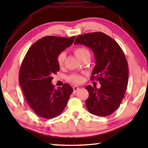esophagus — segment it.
<instances>
[{"label":"esophagus","mask_w":148,"mask_h":148,"mask_svg":"<svg viewBox=\"0 0 148 148\" xmlns=\"http://www.w3.org/2000/svg\"><path fill=\"white\" fill-rule=\"evenodd\" d=\"M79 89V88L77 86H74L73 87V90H74V92H77V91H78V90Z\"/></svg>","instance_id":"34e87169"}]
</instances>
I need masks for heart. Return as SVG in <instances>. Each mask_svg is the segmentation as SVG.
I'll return each mask as SVG.
<instances>
[{
	"label": "heart",
	"mask_w": 148,
	"mask_h": 148,
	"mask_svg": "<svg viewBox=\"0 0 148 148\" xmlns=\"http://www.w3.org/2000/svg\"><path fill=\"white\" fill-rule=\"evenodd\" d=\"M74 53L80 61H83L86 59H89L91 58V53L89 50L86 47H77L74 50ZM66 59V53L65 52H61L57 56V62L59 66H62L64 63ZM69 81L73 82L74 84H80L82 82V77L77 74H72L69 77Z\"/></svg>",
	"instance_id": "b5f03b06"
}]
</instances>
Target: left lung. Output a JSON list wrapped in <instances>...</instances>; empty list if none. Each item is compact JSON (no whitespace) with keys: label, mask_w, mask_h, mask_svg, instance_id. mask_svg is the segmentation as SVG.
<instances>
[{"label":"left lung","mask_w":148,"mask_h":148,"mask_svg":"<svg viewBox=\"0 0 148 148\" xmlns=\"http://www.w3.org/2000/svg\"><path fill=\"white\" fill-rule=\"evenodd\" d=\"M74 44H82L93 51L95 66L91 79L96 77L101 88L87 86L88 111L99 116H108L118 108L128 83V64L119 44L101 32H90L76 37Z\"/></svg>","instance_id":"left-lung-1"}]
</instances>
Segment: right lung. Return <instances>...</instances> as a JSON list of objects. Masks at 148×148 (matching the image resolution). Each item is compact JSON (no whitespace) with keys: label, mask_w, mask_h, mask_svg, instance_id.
Returning a JSON list of instances; mask_svg holds the SVG:
<instances>
[{"label":"right lung","mask_w":148,"mask_h":148,"mask_svg":"<svg viewBox=\"0 0 148 148\" xmlns=\"http://www.w3.org/2000/svg\"><path fill=\"white\" fill-rule=\"evenodd\" d=\"M75 39L47 36L29 49L20 68L19 84L30 107L38 116L50 119L61 114L73 89L65 84L55 89L51 84L59 71L57 56L71 46Z\"/></svg>","instance_id":"1"}]
</instances>
